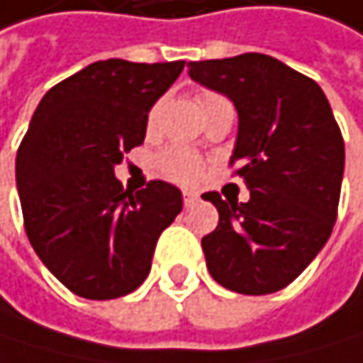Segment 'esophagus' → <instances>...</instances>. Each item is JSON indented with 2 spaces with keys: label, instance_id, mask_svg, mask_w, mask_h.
<instances>
[{
  "label": "esophagus",
  "instance_id": "obj_1",
  "mask_svg": "<svg viewBox=\"0 0 363 363\" xmlns=\"http://www.w3.org/2000/svg\"><path fill=\"white\" fill-rule=\"evenodd\" d=\"M199 201V195L197 192H190V190H184V206L190 208V206H195Z\"/></svg>",
  "mask_w": 363,
  "mask_h": 363
}]
</instances>
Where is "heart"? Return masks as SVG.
I'll return each instance as SVG.
<instances>
[{"label":"heart","instance_id":"1","mask_svg":"<svg viewBox=\"0 0 363 363\" xmlns=\"http://www.w3.org/2000/svg\"><path fill=\"white\" fill-rule=\"evenodd\" d=\"M212 98H217V94L203 91L199 96L201 107H206ZM157 116H160V105H155L151 109V113H149V127H153V124L157 122ZM157 166L168 179L179 182V184H195L201 177V171H203L201 160L195 153L186 151V149H168V151H164L160 155V160H157Z\"/></svg>","mask_w":363,"mask_h":363}]
</instances>
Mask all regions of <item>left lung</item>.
<instances>
[{
	"label": "left lung",
	"instance_id": "left-lung-1",
	"mask_svg": "<svg viewBox=\"0 0 363 363\" xmlns=\"http://www.w3.org/2000/svg\"><path fill=\"white\" fill-rule=\"evenodd\" d=\"M188 74L239 111L230 164L250 188L245 203L203 195L219 210V225L201 239L208 272L230 291L274 294L307 269L333 232L342 131L320 85L274 56L192 61Z\"/></svg>",
	"mask_w": 363,
	"mask_h": 363
}]
</instances>
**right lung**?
I'll return each mask as SVG.
<instances>
[{"mask_svg": "<svg viewBox=\"0 0 363 363\" xmlns=\"http://www.w3.org/2000/svg\"><path fill=\"white\" fill-rule=\"evenodd\" d=\"M184 61H96L54 85L17 151L23 225L43 265L87 300L135 291L151 272L160 234L182 212L162 179L124 190L113 168L146 135L149 111Z\"/></svg>", "mask_w": 363, "mask_h": 363, "instance_id": "1", "label": "right lung"}]
</instances>
